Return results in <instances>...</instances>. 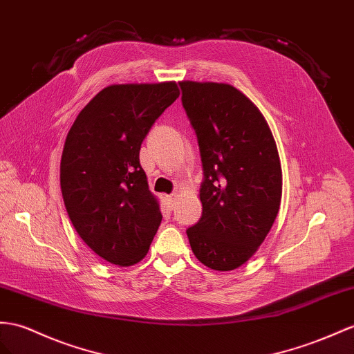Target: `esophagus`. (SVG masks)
I'll list each match as a JSON object with an SVG mask.
<instances>
[{"label":"esophagus","mask_w":354,"mask_h":354,"mask_svg":"<svg viewBox=\"0 0 354 354\" xmlns=\"http://www.w3.org/2000/svg\"><path fill=\"white\" fill-rule=\"evenodd\" d=\"M176 201H178V194H170V196H166V203L169 205V207H174L176 205Z\"/></svg>","instance_id":"34e87169"}]
</instances>
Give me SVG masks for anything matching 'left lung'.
<instances>
[{
    "instance_id": "left-lung-1",
    "label": "left lung",
    "mask_w": 354,
    "mask_h": 354,
    "mask_svg": "<svg viewBox=\"0 0 354 354\" xmlns=\"http://www.w3.org/2000/svg\"><path fill=\"white\" fill-rule=\"evenodd\" d=\"M179 85L205 175L202 218L187 236L205 266L233 270L256 254L278 215L283 171L277 143L265 116L239 89L194 80Z\"/></svg>"
}]
</instances>
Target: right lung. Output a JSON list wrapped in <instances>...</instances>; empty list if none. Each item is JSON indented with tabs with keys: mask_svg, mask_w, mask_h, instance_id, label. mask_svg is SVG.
Listing matches in <instances>:
<instances>
[{
	"mask_svg": "<svg viewBox=\"0 0 354 354\" xmlns=\"http://www.w3.org/2000/svg\"><path fill=\"white\" fill-rule=\"evenodd\" d=\"M178 97L174 80L109 85L67 134L59 167L66 209L79 236L109 263L136 265L158 230L160 203L149 192L139 152Z\"/></svg>",
	"mask_w": 354,
	"mask_h": 354,
	"instance_id": "right-lung-1",
	"label": "right lung"
}]
</instances>
